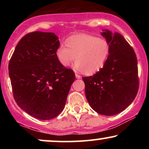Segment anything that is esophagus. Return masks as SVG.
Wrapping results in <instances>:
<instances>
[{
    "mask_svg": "<svg viewBox=\"0 0 149 149\" xmlns=\"http://www.w3.org/2000/svg\"><path fill=\"white\" fill-rule=\"evenodd\" d=\"M76 78H78V79H80V78H81V76H80V75L77 74V73H76Z\"/></svg>",
    "mask_w": 149,
    "mask_h": 149,
    "instance_id": "1",
    "label": "esophagus"
}]
</instances>
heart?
<instances>
[{"label": "heart", "mask_w": 149, "mask_h": 149, "mask_svg": "<svg viewBox=\"0 0 149 149\" xmlns=\"http://www.w3.org/2000/svg\"><path fill=\"white\" fill-rule=\"evenodd\" d=\"M61 44L56 50V57L64 67L71 66L76 57L75 69L92 75L99 71L107 62L110 52L109 44L105 39L89 34L73 35Z\"/></svg>", "instance_id": "1"}]
</instances>
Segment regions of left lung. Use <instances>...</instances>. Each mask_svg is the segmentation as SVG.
<instances>
[{
	"instance_id": "left-lung-1",
	"label": "left lung",
	"mask_w": 149,
	"mask_h": 149,
	"mask_svg": "<svg viewBox=\"0 0 149 149\" xmlns=\"http://www.w3.org/2000/svg\"><path fill=\"white\" fill-rule=\"evenodd\" d=\"M110 52L104 66L93 76L83 77L85 96L93 110L104 116L122 112L139 90L137 59L134 49L121 34L105 30Z\"/></svg>"
}]
</instances>
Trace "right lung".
<instances>
[{"label":"right lung","mask_w":149,"mask_h":149,"mask_svg":"<svg viewBox=\"0 0 149 149\" xmlns=\"http://www.w3.org/2000/svg\"><path fill=\"white\" fill-rule=\"evenodd\" d=\"M58 37L35 31L22 37L9 61L13 97L19 107L40 120L57 117L64 109L76 76L56 57Z\"/></svg>","instance_id":"1"}]
</instances>
